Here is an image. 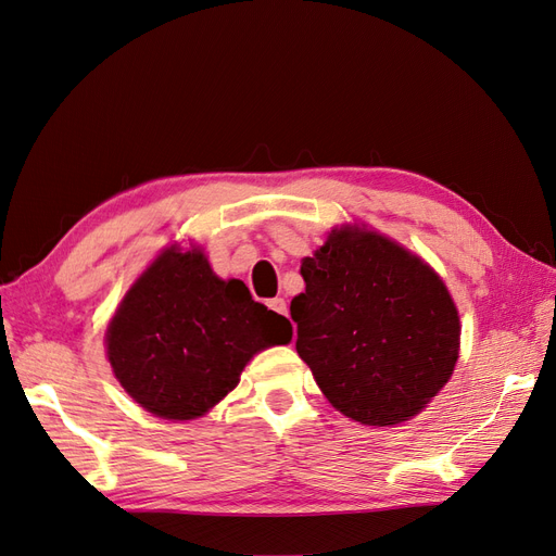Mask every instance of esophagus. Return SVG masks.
<instances>
[{
	"label": "esophagus",
	"mask_w": 556,
	"mask_h": 556,
	"mask_svg": "<svg viewBox=\"0 0 556 556\" xmlns=\"http://www.w3.org/2000/svg\"><path fill=\"white\" fill-rule=\"evenodd\" d=\"M267 306H270L273 312H277V314L286 316V300H281V298H275V300L267 302Z\"/></svg>",
	"instance_id": "34e87169"
}]
</instances>
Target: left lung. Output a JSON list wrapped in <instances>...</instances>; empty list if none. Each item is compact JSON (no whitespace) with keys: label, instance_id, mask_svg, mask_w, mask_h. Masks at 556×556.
<instances>
[{"label":"left lung","instance_id":"8db88e82","mask_svg":"<svg viewBox=\"0 0 556 556\" xmlns=\"http://www.w3.org/2000/svg\"><path fill=\"white\" fill-rule=\"evenodd\" d=\"M300 275L295 348L325 399L366 426L419 415L460 351L458 309L440 275L364 226L332 229Z\"/></svg>","mask_w":556,"mask_h":556}]
</instances>
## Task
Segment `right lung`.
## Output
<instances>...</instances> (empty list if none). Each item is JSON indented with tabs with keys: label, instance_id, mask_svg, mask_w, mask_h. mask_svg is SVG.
<instances>
[{
	"label": "right lung",
	"instance_id": "right-lung-1",
	"mask_svg": "<svg viewBox=\"0 0 556 556\" xmlns=\"http://www.w3.org/2000/svg\"><path fill=\"white\" fill-rule=\"evenodd\" d=\"M291 337L289 318L254 302L240 279H219L199 247L172 244L121 300L105 343L116 380L143 409L188 421L236 389L256 353Z\"/></svg>",
	"mask_w": 556,
	"mask_h": 556
}]
</instances>
